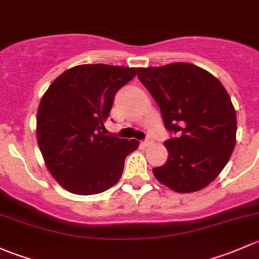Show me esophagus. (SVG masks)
Returning <instances> with one entry per match:
<instances>
[{
	"label": "esophagus",
	"instance_id": "1",
	"mask_svg": "<svg viewBox=\"0 0 259 259\" xmlns=\"http://www.w3.org/2000/svg\"><path fill=\"white\" fill-rule=\"evenodd\" d=\"M151 143H152V138L151 137H147L145 141H142V145L143 146H149V145H151Z\"/></svg>",
	"mask_w": 259,
	"mask_h": 259
}]
</instances>
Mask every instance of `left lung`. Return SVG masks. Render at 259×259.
I'll list each match as a JSON object with an SVG mask.
<instances>
[{
  "label": "left lung",
  "instance_id": "1",
  "mask_svg": "<svg viewBox=\"0 0 259 259\" xmlns=\"http://www.w3.org/2000/svg\"><path fill=\"white\" fill-rule=\"evenodd\" d=\"M138 78L170 133L164 141L168 159L153 175L180 193L208 186L236 145L237 116L228 92L209 72L186 62L140 68Z\"/></svg>",
  "mask_w": 259,
  "mask_h": 259
}]
</instances>
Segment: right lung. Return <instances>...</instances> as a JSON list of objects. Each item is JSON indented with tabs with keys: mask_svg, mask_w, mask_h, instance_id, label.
Segmentation results:
<instances>
[{
	"mask_svg": "<svg viewBox=\"0 0 259 259\" xmlns=\"http://www.w3.org/2000/svg\"><path fill=\"white\" fill-rule=\"evenodd\" d=\"M138 68L81 65L58 76L37 112V141L47 168L67 191L97 194L116 185L136 140L106 135L114 96Z\"/></svg>",
	"mask_w": 259,
	"mask_h": 259,
	"instance_id": "add662e5",
	"label": "right lung"
}]
</instances>
